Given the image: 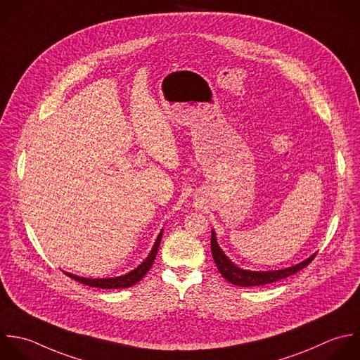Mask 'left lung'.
Here are the masks:
<instances>
[{"label": "left lung", "instance_id": "8db88e82", "mask_svg": "<svg viewBox=\"0 0 360 360\" xmlns=\"http://www.w3.org/2000/svg\"><path fill=\"white\" fill-rule=\"evenodd\" d=\"M212 255L214 259V264L219 269V272L221 274V276L229 281L230 283L236 285V286H243V288H248V286H261V285H268V283H274L278 282L281 279H285L288 276H292L295 274H297L299 271H302L303 268H306L316 257L311 255L310 258L304 259L303 262L290 266V268H285V269H279V271H266V272H258V271H247V269H241L238 268L236 264H233L229 257L223 252V250L219 247L217 240H216V233L212 231Z\"/></svg>", "mask_w": 360, "mask_h": 360}]
</instances>
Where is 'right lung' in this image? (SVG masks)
<instances>
[{
  "mask_svg": "<svg viewBox=\"0 0 360 360\" xmlns=\"http://www.w3.org/2000/svg\"><path fill=\"white\" fill-rule=\"evenodd\" d=\"M161 238H162V230L158 234V237L154 243V247H153L151 252L148 254V257L136 269H133L131 272H129L126 275L116 276V278H106V279H91V278H81V276H77V275H72V274H68V272H64V274L67 276H70L71 279H74V281H77L82 285L91 286V288H99V289H124V288H130V286L136 285L139 281H141L144 278V275L153 266L154 259L157 257V251H158Z\"/></svg>",
  "mask_w": 360,
  "mask_h": 360,
  "instance_id": "1",
  "label": "right lung"
}]
</instances>
